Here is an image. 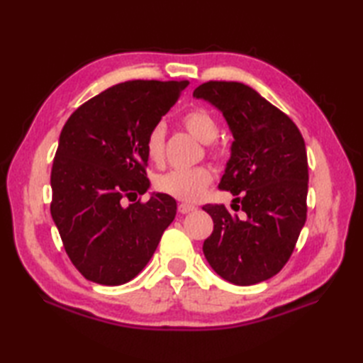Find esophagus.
<instances>
[{
  "mask_svg": "<svg viewBox=\"0 0 363 363\" xmlns=\"http://www.w3.org/2000/svg\"><path fill=\"white\" fill-rule=\"evenodd\" d=\"M196 207L191 206V204H186V203H181L177 206V212L179 213H190V212H195Z\"/></svg>",
  "mask_w": 363,
  "mask_h": 363,
  "instance_id": "1",
  "label": "esophagus"
}]
</instances>
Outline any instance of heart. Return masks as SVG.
I'll use <instances>...</instances> for the list:
<instances>
[{"label": "heart", "mask_w": 363, "mask_h": 363, "mask_svg": "<svg viewBox=\"0 0 363 363\" xmlns=\"http://www.w3.org/2000/svg\"><path fill=\"white\" fill-rule=\"evenodd\" d=\"M182 125L189 133L204 143L212 142L218 134V125L212 115L204 109H191L182 115ZM145 152L154 164H160L165 154V126L154 125L145 138ZM212 154L220 152L217 148ZM212 182V172L204 165L191 168H174L156 177L154 186L162 194H167L182 201H198Z\"/></svg>", "instance_id": "heart-1"}]
</instances>
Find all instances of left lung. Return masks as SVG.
Instances as JSON below:
<instances>
[{
	"mask_svg": "<svg viewBox=\"0 0 363 363\" xmlns=\"http://www.w3.org/2000/svg\"><path fill=\"white\" fill-rule=\"evenodd\" d=\"M194 96L221 111L234 135L218 187L238 194L233 209L243 212L238 217L225 204H206L213 230L203 252L213 272L230 284L267 281L287 264L306 223L304 138L287 115L242 82H204Z\"/></svg>",
	"mask_w": 363,
	"mask_h": 363,
	"instance_id": "8db88e82",
	"label": "left lung"
}]
</instances>
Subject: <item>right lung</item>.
<instances>
[{"instance_id":"right-lung-1","label":"right lung","mask_w":363,"mask_h":363,"mask_svg":"<svg viewBox=\"0 0 363 363\" xmlns=\"http://www.w3.org/2000/svg\"><path fill=\"white\" fill-rule=\"evenodd\" d=\"M189 81H128L89 99L67 120L51 169V217L86 279L121 285L142 272L174 220L176 201L150 187L145 138Z\"/></svg>"}]
</instances>
